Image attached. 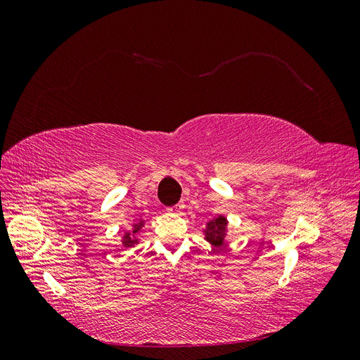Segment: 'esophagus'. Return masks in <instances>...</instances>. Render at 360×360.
Listing matches in <instances>:
<instances>
[{"instance_id":"esophagus-1","label":"esophagus","mask_w":360,"mask_h":360,"mask_svg":"<svg viewBox=\"0 0 360 360\" xmlns=\"http://www.w3.org/2000/svg\"><path fill=\"white\" fill-rule=\"evenodd\" d=\"M183 209H184V202H179V204H176L174 207H171L169 212H172V213H181Z\"/></svg>"}]
</instances>
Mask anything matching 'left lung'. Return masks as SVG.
Returning a JSON list of instances; mask_svg holds the SVG:
<instances>
[{"mask_svg": "<svg viewBox=\"0 0 360 360\" xmlns=\"http://www.w3.org/2000/svg\"><path fill=\"white\" fill-rule=\"evenodd\" d=\"M226 225L228 221L226 217L219 214L213 217L212 221L207 222V226L204 230L205 240L214 248H221L225 243V236H226Z\"/></svg>", "mask_w": 360, "mask_h": 360, "instance_id": "1", "label": "left lung"}]
</instances>
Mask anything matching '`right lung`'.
<instances>
[{
    "label": "right lung",
    "mask_w": 360,
    "mask_h": 360,
    "mask_svg": "<svg viewBox=\"0 0 360 360\" xmlns=\"http://www.w3.org/2000/svg\"><path fill=\"white\" fill-rule=\"evenodd\" d=\"M143 225H144V221L139 219L138 222L134 224L132 231H126V233H124L123 240H122V243H123L124 248H130V246H134L135 243H138V238H134V236L141 230V228H143Z\"/></svg>",
    "instance_id": "obj_1"
}]
</instances>
